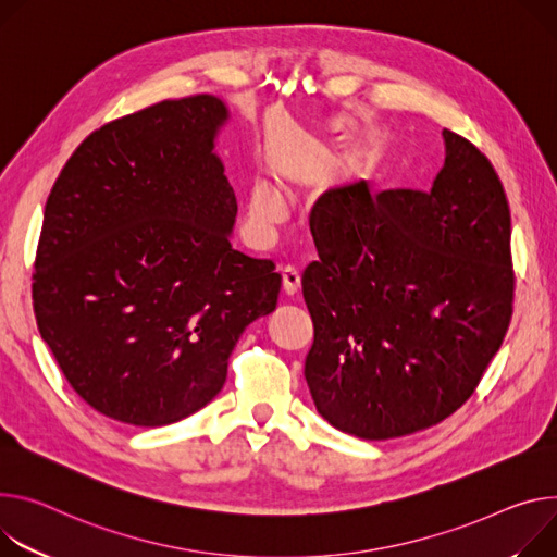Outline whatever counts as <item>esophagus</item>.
<instances>
[{
    "label": "esophagus",
    "instance_id": "1",
    "mask_svg": "<svg viewBox=\"0 0 557 557\" xmlns=\"http://www.w3.org/2000/svg\"><path fill=\"white\" fill-rule=\"evenodd\" d=\"M282 286H284V293L288 297H295L301 288V280H299V273L293 269V267H286L282 271Z\"/></svg>",
    "mask_w": 557,
    "mask_h": 557
}]
</instances>
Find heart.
Listing matches in <instances>:
<instances>
[{
  "label": "heart",
  "mask_w": 557,
  "mask_h": 557,
  "mask_svg": "<svg viewBox=\"0 0 557 557\" xmlns=\"http://www.w3.org/2000/svg\"><path fill=\"white\" fill-rule=\"evenodd\" d=\"M282 213H284L282 199L271 186L256 184L250 188L248 201H246V218L258 233L273 228L282 220Z\"/></svg>",
  "instance_id": "obj_1"
}]
</instances>
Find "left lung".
I'll list each match as a JSON object with an SVG mask.
<instances>
[{"instance_id": "obj_1", "label": "left lung", "mask_w": 557, "mask_h": 557, "mask_svg": "<svg viewBox=\"0 0 557 557\" xmlns=\"http://www.w3.org/2000/svg\"><path fill=\"white\" fill-rule=\"evenodd\" d=\"M429 193L326 190L320 260L301 275L313 318L305 377L318 413L362 440L429 429L473 395L513 315L511 211L491 162L442 131Z\"/></svg>"}]
</instances>
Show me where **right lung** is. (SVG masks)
Returning <instances> with one entry per match:
<instances>
[{
  "instance_id": "obj_1",
  "label": "right lung",
  "mask_w": 557,
  "mask_h": 557,
  "mask_svg": "<svg viewBox=\"0 0 557 557\" xmlns=\"http://www.w3.org/2000/svg\"><path fill=\"white\" fill-rule=\"evenodd\" d=\"M228 109L166 99L90 133L48 195L33 273L41 339L102 416L164 426L222 391L275 311L282 275L231 246L237 199L215 153Z\"/></svg>"
}]
</instances>
